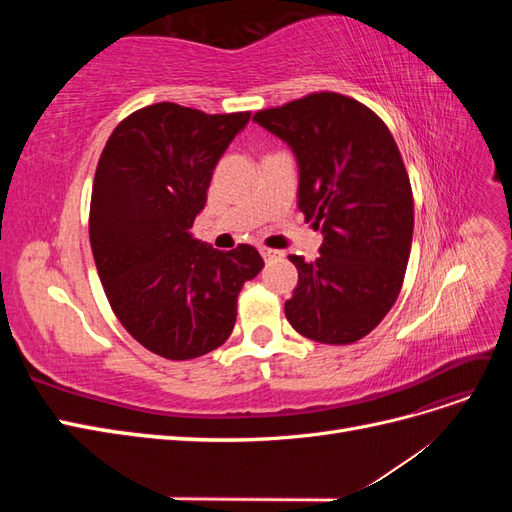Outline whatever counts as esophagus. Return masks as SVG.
<instances>
[{
	"instance_id": "34e87169",
	"label": "esophagus",
	"mask_w": 512,
	"mask_h": 512,
	"mask_svg": "<svg viewBox=\"0 0 512 512\" xmlns=\"http://www.w3.org/2000/svg\"><path fill=\"white\" fill-rule=\"evenodd\" d=\"M260 254H262V258H265V260H273V258H280L282 256V252L269 250V247H260Z\"/></svg>"
}]
</instances>
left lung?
I'll return each mask as SVG.
<instances>
[{"label":"left lung","mask_w":512,"mask_h":512,"mask_svg":"<svg viewBox=\"0 0 512 512\" xmlns=\"http://www.w3.org/2000/svg\"><path fill=\"white\" fill-rule=\"evenodd\" d=\"M299 160V209L320 228V256L299 271L284 312L292 329L346 346L374 331L399 297L410 258L414 200L386 123L335 91H316L254 115Z\"/></svg>","instance_id":"left-lung-1"}]
</instances>
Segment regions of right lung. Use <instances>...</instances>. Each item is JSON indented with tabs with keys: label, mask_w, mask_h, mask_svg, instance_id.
I'll return each instance as SVG.
<instances>
[{
	"label": "right lung",
	"mask_w": 512,
	"mask_h": 512,
	"mask_svg": "<svg viewBox=\"0 0 512 512\" xmlns=\"http://www.w3.org/2000/svg\"><path fill=\"white\" fill-rule=\"evenodd\" d=\"M250 111L209 115L175 102L138 108L108 136L89 205V241L111 309L138 344L170 361L222 346L256 247L218 252L190 228L213 168Z\"/></svg>",
	"instance_id": "right-lung-1"
}]
</instances>
